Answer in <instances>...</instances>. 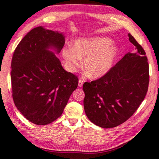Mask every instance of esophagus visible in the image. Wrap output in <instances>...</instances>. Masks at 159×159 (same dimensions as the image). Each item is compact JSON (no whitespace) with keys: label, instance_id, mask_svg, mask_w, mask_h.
Masks as SVG:
<instances>
[{"label":"esophagus","instance_id":"esophagus-1","mask_svg":"<svg viewBox=\"0 0 159 159\" xmlns=\"http://www.w3.org/2000/svg\"><path fill=\"white\" fill-rule=\"evenodd\" d=\"M83 84H84V80L80 79L79 80V87H81L83 86Z\"/></svg>","mask_w":159,"mask_h":159}]
</instances>
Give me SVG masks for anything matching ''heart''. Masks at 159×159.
<instances>
[{
    "instance_id": "1",
    "label": "heart",
    "mask_w": 159,
    "mask_h": 159,
    "mask_svg": "<svg viewBox=\"0 0 159 159\" xmlns=\"http://www.w3.org/2000/svg\"><path fill=\"white\" fill-rule=\"evenodd\" d=\"M119 55V48L109 38L93 37L78 39L73 46L63 49V56L70 71L82 64L89 77L97 79L103 77L114 66Z\"/></svg>"
}]
</instances>
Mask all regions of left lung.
I'll return each mask as SVG.
<instances>
[{"label": "left lung", "instance_id": "1", "mask_svg": "<svg viewBox=\"0 0 159 159\" xmlns=\"http://www.w3.org/2000/svg\"><path fill=\"white\" fill-rule=\"evenodd\" d=\"M134 53L125 54L106 75L83 86L89 119L104 129L118 126L134 114L145 98L149 83L148 63L141 45L129 34Z\"/></svg>", "mask_w": 159, "mask_h": 159}]
</instances>
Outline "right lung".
Returning <instances> with one entry per match:
<instances>
[{"mask_svg":"<svg viewBox=\"0 0 159 159\" xmlns=\"http://www.w3.org/2000/svg\"><path fill=\"white\" fill-rule=\"evenodd\" d=\"M65 44L62 32L39 26L28 32L11 62L13 98L23 116L36 125L60 117L79 79L63 69L56 54Z\"/></svg>","mask_w":159,"mask_h":159,"instance_id":"add662e5","label":"right lung"}]
</instances>
